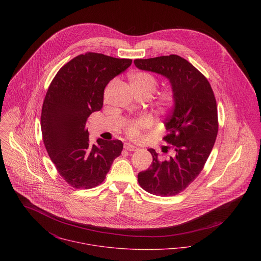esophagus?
Here are the masks:
<instances>
[{
  "mask_svg": "<svg viewBox=\"0 0 261 261\" xmlns=\"http://www.w3.org/2000/svg\"><path fill=\"white\" fill-rule=\"evenodd\" d=\"M124 149H126V150H129V151H136V150H138V148H137L136 146H134V145L129 144V143H125V144H124Z\"/></svg>",
  "mask_w": 261,
  "mask_h": 261,
  "instance_id": "1",
  "label": "esophagus"
}]
</instances>
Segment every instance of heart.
Listing matches in <instances>:
<instances>
[{
    "label": "heart",
    "instance_id": "heart-1",
    "mask_svg": "<svg viewBox=\"0 0 261 261\" xmlns=\"http://www.w3.org/2000/svg\"><path fill=\"white\" fill-rule=\"evenodd\" d=\"M129 84L136 95L151 96L158 88V80L153 75L145 71H138L129 75ZM176 97L172 90H165L159 96V102L163 108H171L175 103ZM149 125V120L146 117L130 121L126 126V132L130 137H138L141 129Z\"/></svg>",
    "mask_w": 261,
    "mask_h": 261
}]
</instances>
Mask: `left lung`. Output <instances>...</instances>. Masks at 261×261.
Here are the masks:
<instances>
[{
  "mask_svg": "<svg viewBox=\"0 0 261 261\" xmlns=\"http://www.w3.org/2000/svg\"><path fill=\"white\" fill-rule=\"evenodd\" d=\"M137 68L166 77L176 100L165 125L164 140L173 154L163 159L149 149L152 162L140 172L141 187L152 195L174 196L185 190L202 171L218 133L216 99L207 78L178 55L136 59Z\"/></svg>",
  "mask_w": 261,
  "mask_h": 261,
  "instance_id": "8db88e82",
  "label": "left lung"
}]
</instances>
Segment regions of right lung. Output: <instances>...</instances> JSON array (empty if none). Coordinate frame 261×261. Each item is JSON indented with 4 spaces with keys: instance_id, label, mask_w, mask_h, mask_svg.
I'll use <instances>...</instances> for the list:
<instances>
[{
    "instance_id": "add662e5",
    "label": "right lung",
    "mask_w": 261,
    "mask_h": 261,
    "mask_svg": "<svg viewBox=\"0 0 261 261\" xmlns=\"http://www.w3.org/2000/svg\"><path fill=\"white\" fill-rule=\"evenodd\" d=\"M133 60L88 52L66 63L53 78L41 113L46 150L60 176L76 189L101 184L123 148L119 140L89 143L87 117L101 110L103 91Z\"/></svg>"
}]
</instances>
